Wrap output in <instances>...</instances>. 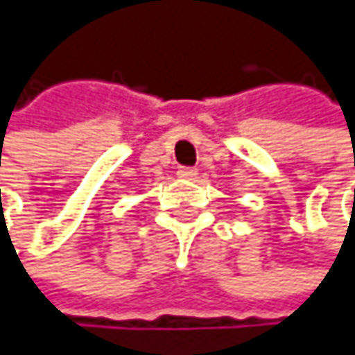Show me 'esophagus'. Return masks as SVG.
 <instances>
[{
    "instance_id": "esophagus-1",
    "label": "esophagus",
    "mask_w": 355,
    "mask_h": 355,
    "mask_svg": "<svg viewBox=\"0 0 355 355\" xmlns=\"http://www.w3.org/2000/svg\"><path fill=\"white\" fill-rule=\"evenodd\" d=\"M176 176H179V179H183V181H193L196 176H198V170H193V168H179Z\"/></svg>"
}]
</instances>
